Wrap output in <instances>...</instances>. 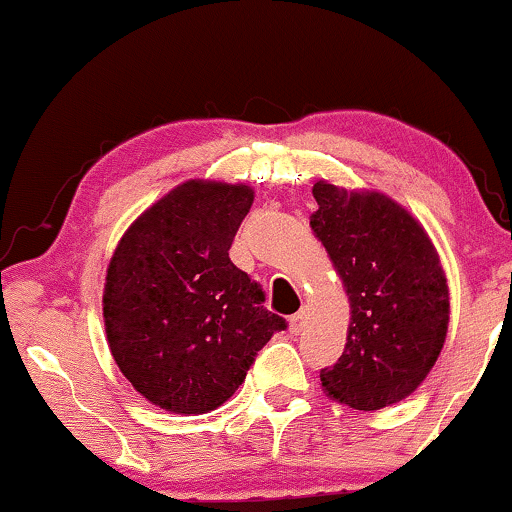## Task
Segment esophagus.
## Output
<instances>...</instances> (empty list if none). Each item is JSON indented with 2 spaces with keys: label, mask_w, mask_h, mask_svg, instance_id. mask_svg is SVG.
Listing matches in <instances>:
<instances>
[{
  "label": "esophagus",
  "mask_w": 512,
  "mask_h": 512,
  "mask_svg": "<svg viewBox=\"0 0 512 512\" xmlns=\"http://www.w3.org/2000/svg\"><path fill=\"white\" fill-rule=\"evenodd\" d=\"M304 322H306V311H304V308H301L299 313H294L292 318H290V331H292L294 336L301 334V329H304Z\"/></svg>",
  "instance_id": "esophagus-1"
}]
</instances>
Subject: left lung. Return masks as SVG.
<instances>
[{
  "label": "left lung",
  "instance_id": "left-lung-1",
  "mask_svg": "<svg viewBox=\"0 0 512 512\" xmlns=\"http://www.w3.org/2000/svg\"><path fill=\"white\" fill-rule=\"evenodd\" d=\"M311 227L343 278L350 329L343 355L320 371L338 403L380 410L427 378L450 320L445 273L413 215L378 192L313 185Z\"/></svg>",
  "mask_w": 512,
  "mask_h": 512
}]
</instances>
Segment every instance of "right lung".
Here are the masks:
<instances>
[{
    "mask_svg": "<svg viewBox=\"0 0 512 512\" xmlns=\"http://www.w3.org/2000/svg\"><path fill=\"white\" fill-rule=\"evenodd\" d=\"M253 206L248 185L187 181L122 236L104 287L106 336L122 376L155 406L218 408L285 318L232 259Z\"/></svg>",
    "mask_w": 512,
    "mask_h": 512,
    "instance_id": "add662e5",
    "label": "right lung"
}]
</instances>
